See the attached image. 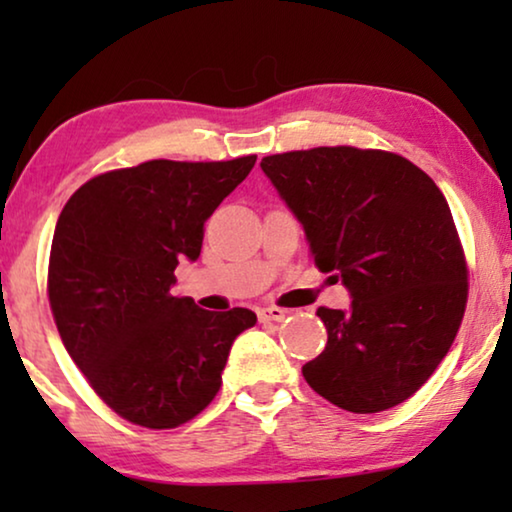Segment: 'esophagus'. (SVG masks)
<instances>
[{
    "label": "esophagus",
    "instance_id": "obj_1",
    "mask_svg": "<svg viewBox=\"0 0 512 512\" xmlns=\"http://www.w3.org/2000/svg\"><path fill=\"white\" fill-rule=\"evenodd\" d=\"M286 310H282V307H261V310H258V319L263 321H282L284 317H286Z\"/></svg>",
    "mask_w": 512,
    "mask_h": 512
}]
</instances>
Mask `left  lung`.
<instances>
[{
    "label": "left lung",
    "mask_w": 512,
    "mask_h": 512,
    "mask_svg": "<svg viewBox=\"0 0 512 512\" xmlns=\"http://www.w3.org/2000/svg\"><path fill=\"white\" fill-rule=\"evenodd\" d=\"M314 263L352 296L319 307L326 349L307 384L342 410L368 415L410 398L445 359L464 319L468 270L445 195L389 151L319 146L261 160Z\"/></svg>",
    "instance_id": "1"
}]
</instances>
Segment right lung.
Returning a JSON list of instances; mask_svg holds the SVG:
<instances>
[{
	"label": "right lung",
	"mask_w": 512,
	"mask_h": 512,
	"mask_svg": "<svg viewBox=\"0 0 512 512\" xmlns=\"http://www.w3.org/2000/svg\"><path fill=\"white\" fill-rule=\"evenodd\" d=\"M254 163L149 160L86 181L60 212L55 326L95 394L132 424L174 429L200 415L235 338L256 324L247 307L207 312L172 293L179 261H198L205 221Z\"/></svg>",
	"instance_id": "obj_1"
}]
</instances>
